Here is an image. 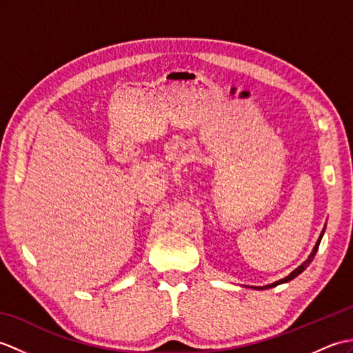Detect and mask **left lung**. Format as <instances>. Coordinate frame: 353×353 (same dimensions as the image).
I'll return each mask as SVG.
<instances>
[{"label":"left lung","mask_w":353,"mask_h":353,"mask_svg":"<svg viewBox=\"0 0 353 353\" xmlns=\"http://www.w3.org/2000/svg\"><path fill=\"white\" fill-rule=\"evenodd\" d=\"M323 234H325V229H323V232H321V235H320V238L317 239V243H316V245H314V249H312V252H311V254L308 256V259H306L302 265H299L294 272H291L287 277H283V279H281V281H277V282H273V283H270V285H265V287H254V288H258V290H267V288H273V287H276V285H279V283H285V282H290L291 279H294L296 276H299L301 274L303 270L308 267L311 262H312V259H314V256H316V253H317V250H319V245H320V241H321V236H323Z\"/></svg>","instance_id":"obj_1"}]
</instances>
